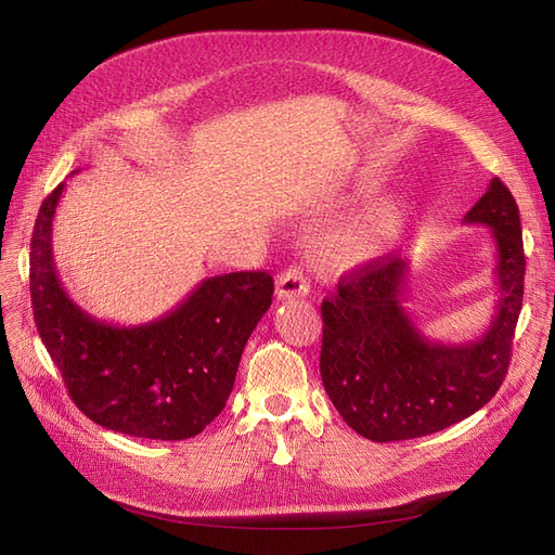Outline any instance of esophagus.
Wrapping results in <instances>:
<instances>
[{
  "instance_id": "obj_1",
  "label": "esophagus",
  "mask_w": 555,
  "mask_h": 555,
  "mask_svg": "<svg viewBox=\"0 0 555 555\" xmlns=\"http://www.w3.org/2000/svg\"><path fill=\"white\" fill-rule=\"evenodd\" d=\"M310 294V282L304 275V268L292 266L278 280V298H304Z\"/></svg>"
}]
</instances>
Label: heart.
<instances>
[{"label": "heart", "instance_id": "1", "mask_svg": "<svg viewBox=\"0 0 555 555\" xmlns=\"http://www.w3.org/2000/svg\"><path fill=\"white\" fill-rule=\"evenodd\" d=\"M400 222H402V208L400 204H396V201H386V204L375 206L340 241V247H338L340 257L351 263L373 259L396 238Z\"/></svg>", "mask_w": 555, "mask_h": 555}]
</instances>
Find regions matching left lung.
I'll return each mask as SVG.
<instances>
[{
  "instance_id": "left-lung-1",
  "label": "left lung",
  "mask_w": 555,
  "mask_h": 555,
  "mask_svg": "<svg viewBox=\"0 0 555 555\" xmlns=\"http://www.w3.org/2000/svg\"><path fill=\"white\" fill-rule=\"evenodd\" d=\"M498 247V300L491 326L475 343H430L402 308L410 263L386 255L340 278L322 304L319 371L347 422L373 442L424 438L459 424L489 402L507 375L524 306V233L512 192L493 178L467 210Z\"/></svg>"
}]
</instances>
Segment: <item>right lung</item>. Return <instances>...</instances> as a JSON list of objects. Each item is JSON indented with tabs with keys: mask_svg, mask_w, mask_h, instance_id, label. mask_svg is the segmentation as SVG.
Masks as SVG:
<instances>
[{
	"mask_svg": "<svg viewBox=\"0 0 555 555\" xmlns=\"http://www.w3.org/2000/svg\"><path fill=\"white\" fill-rule=\"evenodd\" d=\"M64 182L41 204L29 251L31 310L76 408L131 438L188 440L227 405L245 343L271 308L263 271L215 275L155 322H99L66 296L53 259Z\"/></svg>",
	"mask_w": 555,
	"mask_h": 555,
	"instance_id": "right-lung-1",
	"label": "right lung"
}]
</instances>
